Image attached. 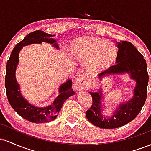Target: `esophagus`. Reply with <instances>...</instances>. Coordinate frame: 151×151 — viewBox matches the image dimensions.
I'll list each match as a JSON object with an SVG mask.
<instances>
[{"mask_svg": "<svg viewBox=\"0 0 151 151\" xmlns=\"http://www.w3.org/2000/svg\"><path fill=\"white\" fill-rule=\"evenodd\" d=\"M74 86L79 89H85L88 88L89 82H88L87 77L85 74H81L79 77L77 78L75 82H74Z\"/></svg>", "mask_w": 151, "mask_h": 151, "instance_id": "34e87169", "label": "esophagus"}]
</instances>
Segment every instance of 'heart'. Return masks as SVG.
<instances>
[{"label":"heart","mask_w":151,"mask_h":151,"mask_svg":"<svg viewBox=\"0 0 151 151\" xmlns=\"http://www.w3.org/2000/svg\"><path fill=\"white\" fill-rule=\"evenodd\" d=\"M72 55L91 70L100 71L115 61L117 50L112 42L101 38L81 37L71 43Z\"/></svg>","instance_id":"heart-1"}]
</instances>
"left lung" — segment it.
I'll list each match as a JSON object with an SVG mask.
<instances>
[{"instance_id": "1", "label": "left lung", "mask_w": 151, "mask_h": 151, "mask_svg": "<svg viewBox=\"0 0 151 151\" xmlns=\"http://www.w3.org/2000/svg\"><path fill=\"white\" fill-rule=\"evenodd\" d=\"M116 63L107 70L99 74L101 79L108 74L129 73L131 79L136 80L131 99L125 104H120L110 118L101 113V91L89 92L92 96V104L86 111V116L91 124L102 129H116L131 122L140 113L147 97L148 74L145 60L132 43L126 41L117 42Z\"/></svg>"}]
</instances>
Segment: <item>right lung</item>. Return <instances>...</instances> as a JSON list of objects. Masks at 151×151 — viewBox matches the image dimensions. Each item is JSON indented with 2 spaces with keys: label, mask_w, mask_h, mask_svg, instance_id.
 Here are the masks:
<instances>
[{
  "label": "right lung",
  "mask_w": 151,
  "mask_h": 151,
  "mask_svg": "<svg viewBox=\"0 0 151 151\" xmlns=\"http://www.w3.org/2000/svg\"><path fill=\"white\" fill-rule=\"evenodd\" d=\"M54 35L45 33L42 30H36L30 32L23 40L15 45L9 60L7 62L6 75L5 78V85L6 94L10 106L20 116L35 124L46 123L55 120L58 116L64 102L70 96L74 94L72 89V81L68 79L60 86L59 95L51 105L47 107H36L30 104L23 98L20 91V85L15 79V70L19 60L18 55L22 47L28 45L42 42L52 44L53 47L59 48L56 40L52 37Z\"/></svg>",
  "instance_id": "right-lung-1"
}]
</instances>
